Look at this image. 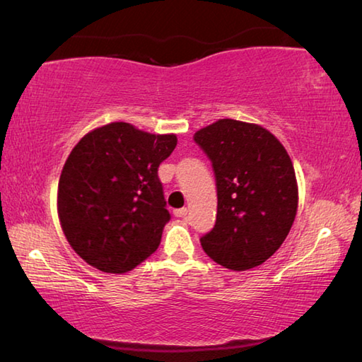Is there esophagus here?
<instances>
[{"label":"esophagus","mask_w":362,"mask_h":362,"mask_svg":"<svg viewBox=\"0 0 362 362\" xmlns=\"http://www.w3.org/2000/svg\"><path fill=\"white\" fill-rule=\"evenodd\" d=\"M187 207H182V209H175L174 211V216L175 217H179V218H183V217H185L187 216Z\"/></svg>","instance_id":"esophagus-1"}]
</instances>
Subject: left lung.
<instances>
[{
    "label": "left lung",
    "mask_w": 362,
    "mask_h": 362,
    "mask_svg": "<svg viewBox=\"0 0 362 362\" xmlns=\"http://www.w3.org/2000/svg\"><path fill=\"white\" fill-rule=\"evenodd\" d=\"M193 140L212 163L217 218L201 238L211 259L233 272L262 265L284 243L298 189L289 155L262 126L218 119Z\"/></svg>",
    "instance_id": "1"
}]
</instances>
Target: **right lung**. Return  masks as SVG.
Returning <instances> with one entry per match:
<instances>
[{"label": "right lung", "mask_w": 362, "mask_h": 362, "mask_svg": "<svg viewBox=\"0 0 362 362\" xmlns=\"http://www.w3.org/2000/svg\"><path fill=\"white\" fill-rule=\"evenodd\" d=\"M177 145L129 122L86 134L59 180L57 211L66 241L90 267L127 273L155 252L170 220L158 168Z\"/></svg>", "instance_id": "1"}]
</instances>
